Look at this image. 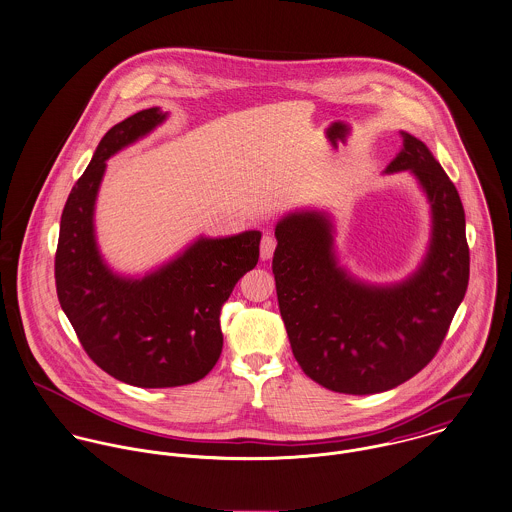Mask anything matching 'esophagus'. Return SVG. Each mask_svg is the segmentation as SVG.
<instances>
[{
  "mask_svg": "<svg viewBox=\"0 0 512 512\" xmlns=\"http://www.w3.org/2000/svg\"><path fill=\"white\" fill-rule=\"evenodd\" d=\"M274 250H276V238L272 234H264L262 238V244H260V258L266 262L274 256Z\"/></svg>",
  "mask_w": 512,
  "mask_h": 512,
  "instance_id": "obj_1",
  "label": "esophagus"
}]
</instances>
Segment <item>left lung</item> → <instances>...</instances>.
I'll return each mask as SVG.
<instances>
[{"label": "left lung", "instance_id": "obj_1", "mask_svg": "<svg viewBox=\"0 0 512 512\" xmlns=\"http://www.w3.org/2000/svg\"><path fill=\"white\" fill-rule=\"evenodd\" d=\"M403 148L385 174L409 170L430 205V242L417 272L377 285L336 258L325 211H293L276 225L279 313L301 370L330 391L372 395L411 379L434 358L469 281L465 213L458 189L422 140Z\"/></svg>", "mask_w": 512, "mask_h": 512}]
</instances>
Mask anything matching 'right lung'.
I'll list each match as a JSON object with an SVG mask.
<instances>
[{"label":"right lung","instance_id":"add662e5","mask_svg":"<svg viewBox=\"0 0 512 512\" xmlns=\"http://www.w3.org/2000/svg\"><path fill=\"white\" fill-rule=\"evenodd\" d=\"M160 107L111 127L72 187L60 219L56 293L84 350L103 372L144 387L203 379L223 350L221 309L236 281L258 264L260 231L199 236L170 262L140 278L103 260L95 238V201L107 160L166 121Z\"/></svg>","mask_w":512,"mask_h":512}]
</instances>
